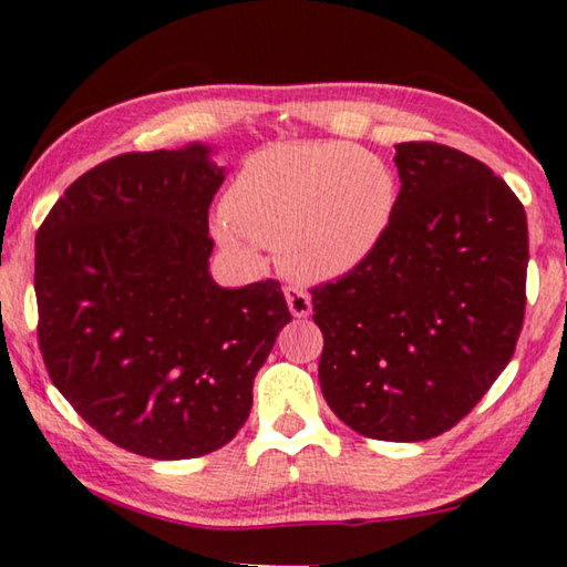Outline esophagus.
I'll use <instances>...</instances> for the list:
<instances>
[{
    "instance_id": "esophagus-1",
    "label": "esophagus",
    "mask_w": 567,
    "mask_h": 567,
    "mask_svg": "<svg viewBox=\"0 0 567 567\" xmlns=\"http://www.w3.org/2000/svg\"><path fill=\"white\" fill-rule=\"evenodd\" d=\"M285 300H287V307H290V312L295 315V318H310L312 300H310V295L302 290V287L287 285L285 287Z\"/></svg>"
}]
</instances>
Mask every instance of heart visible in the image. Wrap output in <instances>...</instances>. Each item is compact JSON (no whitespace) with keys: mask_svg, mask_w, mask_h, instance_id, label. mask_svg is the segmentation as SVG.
<instances>
[{"mask_svg":"<svg viewBox=\"0 0 567 567\" xmlns=\"http://www.w3.org/2000/svg\"><path fill=\"white\" fill-rule=\"evenodd\" d=\"M395 177L372 152L342 142H287L257 152L225 197L223 239L280 249L305 280L348 275L385 237Z\"/></svg>","mask_w":567,"mask_h":567,"instance_id":"heart-1","label":"heart"}]
</instances>
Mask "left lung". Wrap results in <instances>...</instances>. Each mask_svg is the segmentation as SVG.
Wrapping results in <instances>:
<instances>
[{
    "instance_id": "1",
    "label": "left lung",
    "mask_w": 567,
    "mask_h": 567,
    "mask_svg": "<svg viewBox=\"0 0 567 567\" xmlns=\"http://www.w3.org/2000/svg\"><path fill=\"white\" fill-rule=\"evenodd\" d=\"M400 195L372 255L312 287L320 388L354 433L420 443L455 427L511 362L525 318L527 217L493 169L395 145Z\"/></svg>"
}]
</instances>
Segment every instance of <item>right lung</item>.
Listing matches in <instances>:
<instances>
[{
	"instance_id": "add662e5",
	"label": "right lung",
	"mask_w": 567,
	"mask_h": 567,
	"mask_svg": "<svg viewBox=\"0 0 567 567\" xmlns=\"http://www.w3.org/2000/svg\"><path fill=\"white\" fill-rule=\"evenodd\" d=\"M207 145L127 152L84 172L37 233L40 350L54 388L117 447L187 460L227 445L292 320L277 280L209 275L225 182Z\"/></svg>"
}]
</instances>
